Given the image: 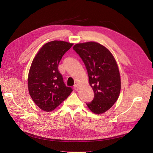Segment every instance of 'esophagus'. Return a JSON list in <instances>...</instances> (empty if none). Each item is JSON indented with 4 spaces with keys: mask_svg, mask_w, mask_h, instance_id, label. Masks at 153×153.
Returning <instances> with one entry per match:
<instances>
[{
    "mask_svg": "<svg viewBox=\"0 0 153 153\" xmlns=\"http://www.w3.org/2000/svg\"><path fill=\"white\" fill-rule=\"evenodd\" d=\"M74 88L75 90L77 91V90H79V86H78L77 84H75V85H74Z\"/></svg>",
    "mask_w": 153,
    "mask_h": 153,
    "instance_id": "1",
    "label": "esophagus"
}]
</instances>
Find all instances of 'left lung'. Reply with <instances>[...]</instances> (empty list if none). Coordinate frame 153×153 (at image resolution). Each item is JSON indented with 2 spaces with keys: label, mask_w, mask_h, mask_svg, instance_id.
Masks as SVG:
<instances>
[{
  "label": "left lung",
  "mask_w": 153,
  "mask_h": 153,
  "mask_svg": "<svg viewBox=\"0 0 153 153\" xmlns=\"http://www.w3.org/2000/svg\"><path fill=\"white\" fill-rule=\"evenodd\" d=\"M73 50L85 65L89 84L94 94L93 101L86 104L94 114L104 113L116 103L120 92L117 62L110 50L96 42L77 43Z\"/></svg>",
  "instance_id": "1"
}]
</instances>
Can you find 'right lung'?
<instances>
[{"mask_svg":"<svg viewBox=\"0 0 153 153\" xmlns=\"http://www.w3.org/2000/svg\"><path fill=\"white\" fill-rule=\"evenodd\" d=\"M73 43L53 40L43 45L31 63L28 77V91L36 105L46 112L53 111L73 91L66 86L58 71L59 63Z\"/></svg>","mask_w":153,"mask_h":153,"instance_id":"1","label":"right lung"}]
</instances>
